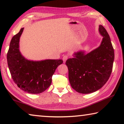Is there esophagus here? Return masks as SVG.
I'll return each instance as SVG.
<instances>
[{"instance_id": "obj_1", "label": "esophagus", "mask_w": 124, "mask_h": 124, "mask_svg": "<svg viewBox=\"0 0 124 124\" xmlns=\"http://www.w3.org/2000/svg\"><path fill=\"white\" fill-rule=\"evenodd\" d=\"M67 59H68V56L65 55V56H63V61L64 63L66 62V61Z\"/></svg>"}]
</instances>
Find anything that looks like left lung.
I'll return each mask as SVG.
<instances>
[{"instance_id": "left-lung-1", "label": "left lung", "mask_w": 124, "mask_h": 124, "mask_svg": "<svg viewBox=\"0 0 124 124\" xmlns=\"http://www.w3.org/2000/svg\"><path fill=\"white\" fill-rule=\"evenodd\" d=\"M99 33L103 37L100 45L88 54L80 51L67 60L68 78L73 89L87 94L100 89L108 80L114 60V49L108 33L102 25Z\"/></svg>"}]
</instances>
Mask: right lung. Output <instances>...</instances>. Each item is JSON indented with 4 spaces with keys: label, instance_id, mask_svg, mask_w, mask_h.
Instances as JSON below:
<instances>
[{
    "label": "right lung",
    "instance_id": "add662e5",
    "mask_svg": "<svg viewBox=\"0 0 124 124\" xmlns=\"http://www.w3.org/2000/svg\"><path fill=\"white\" fill-rule=\"evenodd\" d=\"M24 28L12 37L7 54V61L12 78L17 86L29 93L45 91L51 84L52 77L62 60L31 61L20 51V39Z\"/></svg>",
    "mask_w": 124,
    "mask_h": 124
}]
</instances>
